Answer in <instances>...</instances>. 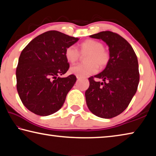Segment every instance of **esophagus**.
<instances>
[{
	"instance_id": "34e87169",
	"label": "esophagus",
	"mask_w": 156,
	"mask_h": 156,
	"mask_svg": "<svg viewBox=\"0 0 156 156\" xmlns=\"http://www.w3.org/2000/svg\"><path fill=\"white\" fill-rule=\"evenodd\" d=\"M76 78H77L78 80H79V79L81 78V77H80V76H76Z\"/></svg>"
}]
</instances>
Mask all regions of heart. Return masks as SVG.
Returning a JSON list of instances; mask_svg holds the SVG:
<instances>
[{
    "mask_svg": "<svg viewBox=\"0 0 156 156\" xmlns=\"http://www.w3.org/2000/svg\"><path fill=\"white\" fill-rule=\"evenodd\" d=\"M80 51L82 54H88L86 57L87 63L73 66L70 68V73L81 78L95 73L98 71V66L102 68L109 61V54L99 41L86 40L80 44ZM65 56L69 62L74 63L79 59L80 54L74 45H70L66 48Z\"/></svg>",
    "mask_w": 156,
    "mask_h": 156,
    "instance_id": "b5f03b06",
    "label": "heart"
}]
</instances>
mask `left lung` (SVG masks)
I'll use <instances>...</instances> for the list:
<instances>
[{
	"label": "left lung",
	"instance_id": "1",
	"mask_svg": "<svg viewBox=\"0 0 156 156\" xmlns=\"http://www.w3.org/2000/svg\"><path fill=\"white\" fill-rule=\"evenodd\" d=\"M90 37L106 43L110 59L101 73L89 78L86 102L94 115L108 119L122 113L136 93L140 80L138 58L131 44L119 34L105 31ZM94 77L103 82L96 81Z\"/></svg>",
	"mask_w": 156,
	"mask_h": 156
}]
</instances>
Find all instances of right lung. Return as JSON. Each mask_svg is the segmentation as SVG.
Returning a JSON list of instances; mask_svg holds the SVG:
<instances>
[{"label":"right lung","mask_w":156,"mask_h":156,"mask_svg":"<svg viewBox=\"0 0 156 156\" xmlns=\"http://www.w3.org/2000/svg\"><path fill=\"white\" fill-rule=\"evenodd\" d=\"M78 40L60 31H48L34 38L21 52L16 72V88L30 112L46 116L62 107L76 81L73 74L60 77L69 68L65 51Z\"/></svg>","instance_id":"add662e5"}]
</instances>
